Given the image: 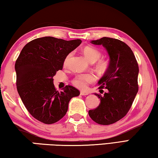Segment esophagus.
<instances>
[{
	"mask_svg": "<svg viewBox=\"0 0 158 158\" xmlns=\"http://www.w3.org/2000/svg\"><path fill=\"white\" fill-rule=\"evenodd\" d=\"M80 95H89V93L84 92V91H81V92H80Z\"/></svg>",
	"mask_w": 158,
	"mask_h": 158,
	"instance_id": "obj_1",
	"label": "esophagus"
}]
</instances>
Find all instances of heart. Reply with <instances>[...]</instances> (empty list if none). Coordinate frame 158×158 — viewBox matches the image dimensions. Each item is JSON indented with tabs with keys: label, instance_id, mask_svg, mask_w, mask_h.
<instances>
[{
	"label": "heart",
	"instance_id": "heart-1",
	"mask_svg": "<svg viewBox=\"0 0 158 158\" xmlns=\"http://www.w3.org/2000/svg\"><path fill=\"white\" fill-rule=\"evenodd\" d=\"M83 53L85 56V57L87 58V60L90 63H95L98 60L99 58L101 56V53L100 51L94 47L86 46L82 50ZM71 56V53H69L67 56L65 60H64V65H66L68 63L69 58ZM109 63L108 60H102L99 61L98 63L97 68L101 73H105L107 70L109 68ZM95 81V77L91 74H80L74 77L73 83L76 87L79 88L80 89H85L87 87L88 84L92 83Z\"/></svg>",
	"mask_w": 158,
	"mask_h": 158
}]
</instances>
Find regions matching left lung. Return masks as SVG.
Here are the masks:
<instances>
[{
	"label": "left lung",
	"instance_id": "left-lung-1",
	"mask_svg": "<svg viewBox=\"0 0 158 158\" xmlns=\"http://www.w3.org/2000/svg\"><path fill=\"white\" fill-rule=\"evenodd\" d=\"M90 43L102 45L109 56L107 70L99 80L100 89H107L97 108L89 110V116L100 125H110L118 121L130 110L138 92L139 66L129 46L119 40L104 37Z\"/></svg>",
	"mask_w": 158,
	"mask_h": 158
}]
</instances>
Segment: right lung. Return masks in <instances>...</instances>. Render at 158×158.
I'll return each mask as SVG.
<instances>
[{"mask_svg":"<svg viewBox=\"0 0 158 158\" xmlns=\"http://www.w3.org/2000/svg\"><path fill=\"white\" fill-rule=\"evenodd\" d=\"M81 43L79 39L43 37L29 42L21 50L15 63L17 91L29 113L39 121L58 122L66 114L71 98L79 95L72 85L58 91L53 77L63 69L67 56Z\"/></svg>","mask_w":158,"mask_h":158,"instance_id":"obj_1","label":"right lung"}]
</instances>
